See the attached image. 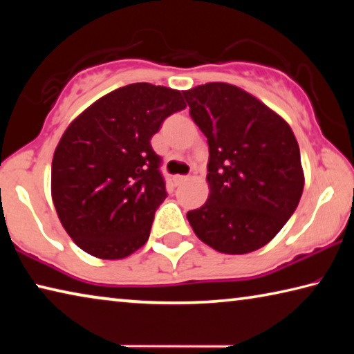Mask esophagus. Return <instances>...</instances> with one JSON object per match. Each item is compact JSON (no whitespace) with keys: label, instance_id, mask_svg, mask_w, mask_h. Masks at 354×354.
Segmentation results:
<instances>
[{"label":"esophagus","instance_id":"1","mask_svg":"<svg viewBox=\"0 0 354 354\" xmlns=\"http://www.w3.org/2000/svg\"><path fill=\"white\" fill-rule=\"evenodd\" d=\"M187 176H181V175H176V176H173V183H175L176 185H179V184H183V183H185L187 181Z\"/></svg>","mask_w":354,"mask_h":354}]
</instances>
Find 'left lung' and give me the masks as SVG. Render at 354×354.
Here are the masks:
<instances>
[{"instance_id":"1","label":"left lung","mask_w":354,"mask_h":354,"mask_svg":"<svg viewBox=\"0 0 354 354\" xmlns=\"http://www.w3.org/2000/svg\"><path fill=\"white\" fill-rule=\"evenodd\" d=\"M183 95L209 145V196L187 212L192 230L225 254L262 248L301 198L295 134L283 117L232 84L207 82Z\"/></svg>"}]
</instances>
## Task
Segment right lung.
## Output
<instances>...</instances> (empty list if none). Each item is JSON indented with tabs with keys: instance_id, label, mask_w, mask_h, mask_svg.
<instances>
[{
	"instance_id": "1",
	"label": "right lung",
	"mask_w": 354,
	"mask_h": 354,
	"mask_svg": "<svg viewBox=\"0 0 354 354\" xmlns=\"http://www.w3.org/2000/svg\"><path fill=\"white\" fill-rule=\"evenodd\" d=\"M184 107L179 91L136 82L101 97L65 129L53 156L51 196L86 253L115 261L147 243L167 196L149 140Z\"/></svg>"
}]
</instances>
